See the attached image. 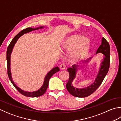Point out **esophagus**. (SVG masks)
Segmentation results:
<instances>
[{
    "instance_id": "obj_1",
    "label": "esophagus",
    "mask_w": 121,
    "mask_h": 121,
    "mask_svg": "<svg viewBox=\"0 0 121 121\" xmlns=\"http://www.w3.org/2000/svg\"><path fill=\"white\" fill-rule=\"evenodd\" d=\"M60 67L61 69L64 70V69H65L66 68V65H65V63H62V64H61V65H60Z\"/></svg>"
}]
</instances>
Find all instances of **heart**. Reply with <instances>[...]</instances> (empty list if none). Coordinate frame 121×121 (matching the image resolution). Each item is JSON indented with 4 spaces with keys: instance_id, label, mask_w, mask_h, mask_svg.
<instances>
[{
    "instance_id": "heart-1",
    "label": "heart",
    "mask_w": 121,
    "mask_h": 121,
    "mask_svg": "<svg viewBox=\"0 0 121 121\" xmlns=\"http://www.w3.org/2000/svg\"><path fill=\"white\" fill-rule=\"evenodd\" d=\"M87 41L86 38L82 35H73L66 41L63 48L65 50L72 51L79 47L72 53V56L75 59H81L84 57L89 49V46L86 43Z\"/></svg>"
}]
</instances>
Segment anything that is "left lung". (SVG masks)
Segmentation results:
<instances>
[{
  "label": "left lung",
  "mask_w": 121,
  "mask_h": 121,
  "mask_svg": "<svg viewBox=\"0 0 121 121\" xmlns=\"http://www.w3.org/2000/svg\"><path fill=\"white\" fill-rule=\"evenodd\" d=\"M102 53L104 55V57L101 65V68L99 70L98 75L94 81L90 86L83 89L75 88L72 86V83L74 79L77 71V65H73L72 68H68L67 70L69 73V79L66 84V87L69 92L75 97L78 98H85L91 95L100 86L104 79L107 74L110 68V44L104 38L102 39V43L96 51V53ZM86 61L88 62L90 59Z\"/></svg>",
  "instance_id": "obj_1"
}]
</instances>
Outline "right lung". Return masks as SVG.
<instances>
[{"label": "right lung", "mask_w": 121, "mask_h": 121, "mask_svg": "<svg viewBox=\"0 0 121 121\" xmlns=\"http://www.w3.org/2000/svg\"><path fill=\"white\" fill-rule=\"evenodd\" d=\"M43 27H40L39 28H35V29L32 28H27L22 30H21V31L19 32L18 34L13 38V39L11 40V42L10 43V44H9L8 48H7V49L6 56H7V73H8L9 79L10 80L12 84H13V86L15 87V88L21 94H22L23 95H24L25 96L34 98V97H38L43 95L45 92H46L47 88H48L50 79L51 77L52 76L54 73L59 71V70H60L59 68L57 67H55L53 68L51 71H50L47 73V75L44 78L43 86H42L41 88L39 89L38 90L35 92H26L23 90H22L20 89L19 87L16 86V85L15 84V83H14V82L13 81V79H12L11 74V70H10V56H11L12 50H13V47L15 46V43H16L18 39L19 38L21 35H23L24 34H26V33L27 32H29L32 30H35L38 29H41V28H43Z\"/></svg>", "instance_id": "right-lung-1"}]
</instances>
